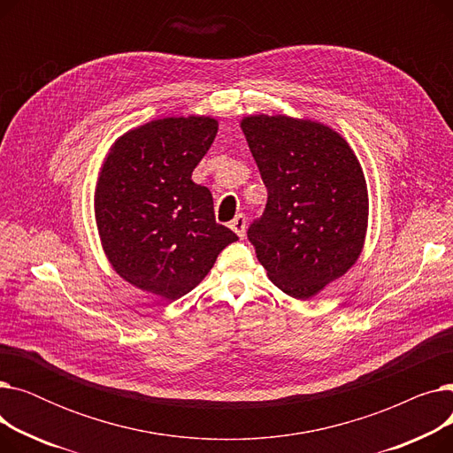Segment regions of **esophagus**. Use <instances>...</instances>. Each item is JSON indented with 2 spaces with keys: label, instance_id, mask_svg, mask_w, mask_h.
I'll return each mask as SVG.
<instances>
[{
  "label": "esophagus",
  "instance_id": "34e87169",
  "mask_svg": "<svg viewBox=\"0 0 453 453\" xmlns=\"http://www.w3.org/2000/svg\"><path fill=\"white\" fill-rule=\"evenodd\" d=\"M229 227L241 236V239H244V234H246V227H248V224H246V217L244 214L241 212V214H236V217L231 220V224H229Z\"/></svg>",
  "mask_w": 453,
  "mask_h": 453
}]
</instances>
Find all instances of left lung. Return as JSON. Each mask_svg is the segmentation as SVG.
I'll use <instances>...</instances> for the list:
<instances>
[{
	"mask_svg": "<svg viewBox=\"0 0 453 453\" xmlns=\"http://www.w3.org/2000/svg\"><path fill=\"white\" fill-rule=\"evenodd\" d=\"M241 127L268 188L248 239L277 288L312 297L362 253L369 200L360 161L338 132L314 121L251 115Z\"/></svg>",
	"mask_w": 453,
	"mask_h": 453,
	"instance_id": "8db88e82",
	"label": "left lung"
}]
</instances>
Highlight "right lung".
I'll return each instance as SVG.
<instances>
[{
	"label": "right lung",
	"instance_id": "right-lung-1",
	"mask_svg": "<svg viewBox=\"0 0 453 453\" xmlns=\"http://www.w3.org/2000/svg\"><path fill=\"white\" fill-rule=\"evenodd\" d=\"M217 132L211 117H166L111 147L95 190V219L113 270L134 287L174 301L239 241L214 220L211 190L190 180Z\"/></svg>",
	"mask_w": 453,
	"mask_h": 453
}]
</instances>
